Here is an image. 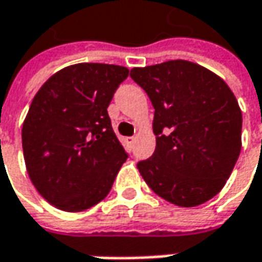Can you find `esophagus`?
I'll list each match as a JSON object with an SVG mask.
<instances>
[{
    "label": "esophagus",
    "mask_w": 262,
    "mask_h": 262,
    "mask_svg": "<svg viewBox=\"0 0 262 262\" xmlns=\"http://www.w3.org/2000/svg\"><path fill=\"white\" fill-rule=\"evenodd\" d=\"M134 141H136V137L126 138V143H128V146H133V144H134Z\"/></svg>",
    "instance_id": "obj_1"
}]
</instances>
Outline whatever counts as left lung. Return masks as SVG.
<instances>
[{
    "label": "left lung",
    "mask_w": 262,
    "mask_h": 262,
    "mask_svg": "<svg viewBox=\"0 0 262 262\" xmlns=\"http://www.w3.org/2000/svg\"><path fill=\"white\" fill-rule=\"evenodd\" d=\"M150 98L156 149L138 171L158 196L191 208L224 187L242 149V112L229 85L187 60L131 69Z\"/></svg>",
    "instance_id": "1"
}]
</instances>
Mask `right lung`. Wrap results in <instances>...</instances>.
Masks as SVG:
<instances>
[{"label":"right lung","mask_w":262,"mask_h":262,"mask_svg":"<svg viewBox=\"0 0 262 262\" xmlns=\"http://www.w3.org/2000/svg\"><path fill=\"white\" fill-rule=\"evenodd\" d=\"M129 71L78 63L54 73L35 94L21 128L29 178L47 202L79 212L103 201L128 155L107 107Z\"/></svg>","instance_id":"1"}]
</instances>
